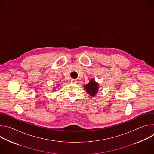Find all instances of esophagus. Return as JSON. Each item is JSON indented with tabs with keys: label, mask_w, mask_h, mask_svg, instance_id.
<instances>
[{
	"label": "esophagus",
	"mask_w": 154,
	"mask_h": 154,
	"mask_svg": "<svg viewBox=\"0 0 154 154\" xmlns=\"http://www.w3.org/2000/svg\"><path fill=\"white\" fill-rule=\"evenodd\" d=\"M71 83H77V80H75V79H71Z\"/></svg>",
	"instance_id": "obj_1"
}]
</instances>
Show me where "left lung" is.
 <instances>
[{
    "instance_id": "1",
    "label": "left lung",
    "mask_w": 154,
    "mask_h": 154,
    "mask_svg": "<svg viewBox=\"0 0 154 154\" xmlns=\"http://www.w3.org/2000/svg\"><path fill=\"white\" fill-rule=\"evenodd\" d=\"M86 92L90 94L91 96H94L97 93L98 91V84L94 80H91L89 83L84 86Z\"/></svg>"
}]
</instances>
